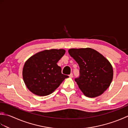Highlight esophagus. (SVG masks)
<instances>
[{"label":"esophagus","mask_w":128,"mask_h":128,"mask_svg":"<svg viewBox=\"0 0 128 128\" xmlns=\"http://www.w3.org/2000/svg\"><path fill=\"white\" fill-rule=\"evenodd\" d=\"M69 76V77H70V78H72L73 77V74H72V73H71V74H70Z\"/></svg>","instance_id":"obj_1"}]
</instances>
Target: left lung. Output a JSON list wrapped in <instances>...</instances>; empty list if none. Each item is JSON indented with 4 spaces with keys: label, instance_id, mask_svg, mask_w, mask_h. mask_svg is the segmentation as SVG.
Returning a JSON list of instances; mask_svg holds the SVG:
<instances>
[{
    "label": "left lung",
    "instance_id": "left-lung-1",
    "mask_svg": "<svg viewBox=\"0 0 128 128\" xmlns=\"http://www.w3.org/2000/svg\"><path fill=\"white\" fill-rule=\"evenodd\" d=\"M80 67V76L76 78L78 88L85 96H100L110 86L113 77L112 65L98 52L91 48L68 50Z\"/></svg>",
    "mask_w": 128,
    "mask_h": 128
}]
</instances>
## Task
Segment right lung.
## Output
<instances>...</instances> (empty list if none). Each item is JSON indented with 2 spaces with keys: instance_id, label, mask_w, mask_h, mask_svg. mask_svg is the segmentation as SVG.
Instances as JSON below:
<instances>
[{
  "instance_id": "right-lung-1",
  "label": "right lung",
  "mask_w": 128,
  "mask_h": 128,
  "mask_svg": "<svg viewBox=\"0 0 128 128\" xmlns=\"http://www.w3.org/2000/svg\"><path fill=\"white\" fill-rule=\"evenodd\" d=\"M63 49L44 50L31 56L25 62L22 77L27 88L37 96H47L58 88L65 78L57 62L64 55Z\"/></svg>"
}]
</instances>
